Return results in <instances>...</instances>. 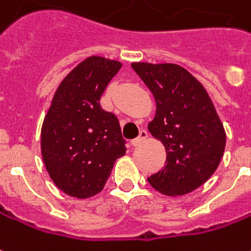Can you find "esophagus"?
Returning a JSON list of instances; mask_svg holds the SVG:
<instances>
[{
  "instance_id": "esophagus-1",
  "label": "esophagus",
  "mask_w": 251,
  "mask_h": 251,
  "mask_svg": "<svg viewBox=\"0 0 251 251\" xmlns=\"http://www.w3.org/2000/svg\"><path fill=\"white\" fill-rule=\"evenodd\" d=\"M147 138H148V133H147V130H141L140 131V134H138V137L134 138V140H131L130 144L133 147H137L140 144H143Z\"/></svg>"
}]
</instances>
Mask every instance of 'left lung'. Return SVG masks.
Masks as SVG:
<instances>
[{
	"mask_svg": "<svg viewBox=\"0 0 251 251\" xmlns=\"http://www.w3.org/2000/svg\"><path fill=\"white\" fill-rule=\"evenodd\" d=\"M133 71L156 103L148 124L166 150V166L151 175V186L176 197L196 190L216 171L226 148V130L204 85L176 64L133 62Z\"/></svg>",
	"mask_w": 251,
	"mask_h": 251,
	"instance_id": "left-lung-1",
	"label": "left lung"
}]
</instances>
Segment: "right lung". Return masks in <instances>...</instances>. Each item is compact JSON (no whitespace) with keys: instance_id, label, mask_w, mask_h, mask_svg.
<instances>
[{"instance_id":"1","label":"right lung","mask_w":251,"mask_h":251,"mask_svg":"<svg viewBox=\"0 0 251 251\" xmlns=\"http://www.w3.org/2000/svg\"><path fill=\"white\" fill-rule=\"evenodd\" d=\"M122 64L88 57L61 81L40 130V152L54 185L85 200L100 193L115 160L125 155V140L113 113L100 107V96Z\"/></svg>"}]
</instances>
